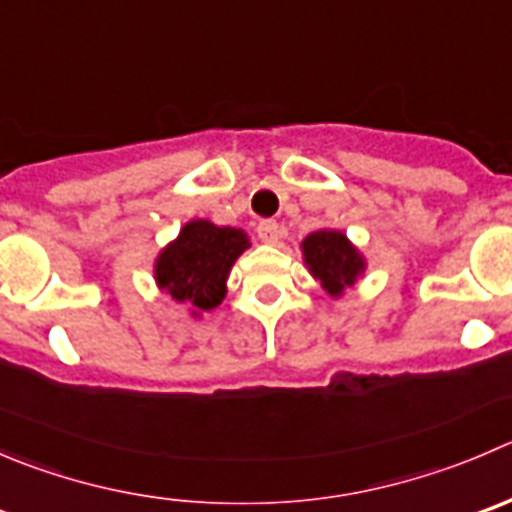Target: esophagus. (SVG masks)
Instances as JSON below:
<instances>
[{"label":"esophagus","instance_id":"obj_1","mask_svg":"<svg viewBox=\"0 0 512 512\" xmlns=\"http://www.w3.org/2000/svg\"><path fill=\"white\" fill-rule=\"evenodd\" d=\"M280 235L282 230L275 220H262L260 225H257V237H260L262 242H267V245H275V242L280 240Z\"/></svg>","mask_w":512,"mask_h":512}]
</instances>
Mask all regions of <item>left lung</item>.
<instances>
[{
    "label": "left lung",
    "mask_w": 512,
    "mask_h": 512,
    "mask_svg": "<svg viewBox=\"0 0 512 512\" xmlns=\"http://www.w3.org/2000/svg\"><path fill=\"white\" fill-rule=\"evenodd\" d=\"M302 252H305V262L310 265L312 275L335 297L345 287H350L365 267L347 237L335 230H320L307 235L302 242Z\"/></svg>",
    "instance_id": "left-lung-1"
}]
</instances>
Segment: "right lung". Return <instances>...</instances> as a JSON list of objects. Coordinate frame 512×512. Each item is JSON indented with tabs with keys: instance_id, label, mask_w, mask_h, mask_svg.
Masks as SVG:
<instances>
[{
	"instance_id": "right-lung-1",
	"label": "right lung",
	"mask_w": 512,
	"mask_h": 512,
	"mask_svg": "<svg viewBox=\"0 0 512 512\" xmlns=\"http://www.w3.org/2000/svg\"><path fill=\"white\" fill-rule=\"evenodd\" d=\"M247 245V235L235 227L190 222L157 260V282L172 300L195 310H212L225 297L227 272Z\"/></svg>"
}]
</instances>
